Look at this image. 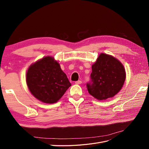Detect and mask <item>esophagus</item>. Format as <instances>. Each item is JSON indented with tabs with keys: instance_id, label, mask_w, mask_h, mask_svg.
<instances>
[{
	"instance_id": "1",
	"label": "esophagus",
	"mask_w": 149,
	"mask_h": 149,
	"mask_svg": "<svg viewBox=\"0 0 149 149\" xmlns=\"http://www.w3.org/2000/svg\"><path fill=\"white\" fill-rule=\"evenodd\" d=\"M82 83V81H76L75 82V84H81Z\"/></svg>"
}]
</instances>
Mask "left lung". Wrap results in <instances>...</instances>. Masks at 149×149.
Returning <instances> with one entry per match:
<instances>
[{
  "instance_id": "left-lung-1",
  "label": "left lung",
  "mask_w": 149,
  "mask_h": 149,
  "mask_svg": "<svg viewBox=\"0 0 149 149\" xmlns=\"http://www.w3.org/2000/svg\"><path fill=\"white\" fill-rule=\"evenodd\" d=\"M126 78L121 62L110 55L101 53L92 65V83L87 84L89 93L99 101L114 97L123 88Z\"/></svg>"
}]
</instances>
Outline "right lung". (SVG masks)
<instances>
[{"instance_id":"add662e5","label":"right lung","mask_w":149,"mask_h":149,"mask_svg":"<svg viewBox=\"0 0 149 149\" xmlns=\"http://www.w3.org/2000/svg\"><path fill=\"white\" fill-rule=\"evenodd\" d=\"M26 83L31 94L47 104L56 102L71 86L59 63L50 56L30 65Z\"/></svg>"}]
</instances>
